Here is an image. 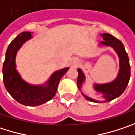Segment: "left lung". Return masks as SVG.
<instances>
[{"label": "left lung", "instance_id": "obj_1", "mask_svg": "<svg viewBox=\"0 0 135 135\" xmlns=\"http://www.w3.org/2000/svg\"><path fill=\"white\" fill-rule=\"evenodd\" d=\"M103 37V41H101V45L109 46L111 47L115 52L118 54L119 57V72L118 74L117 78L113 81L107 83V84H94V88L97 92L101 93L103 94V98L104 101H96L90 97H88L84 94V97L88 101L92 102H108L111 101L118 97L126 89L128 84L129 82L131 76V68L129 64V58L128 54L126 53L124 47L122 42L114 37L113 35L108 33H104L101 34ZM78 88L81 90L83 83L85 81V76L80 68L78 69Z\"/></svg>", "mask_w": 135, "mask_h": 135}]
</instances>
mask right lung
I'll return each instance as SVG.
<instances>
[{
	"instance_id": "obj_1",
	"label": "right lung",
	"mask_w": 135,
	"mask_h": 135,
	"mask_svg": "<svg viewBox=\"0 0 135 135\" xmlns=\"http://www.w3.org/2000/svg\"><path fill=\"white\" fill-rule=\"evenodd\" d=\"M31 37V32H22L9 44L3 64V81L7 91L17 102L26 106H38L54 97L61 78L69 68L53 73L44 84L33 85L24 81L16 69L15 58L17 51Z\"/></svg>"
}]
</instances>
